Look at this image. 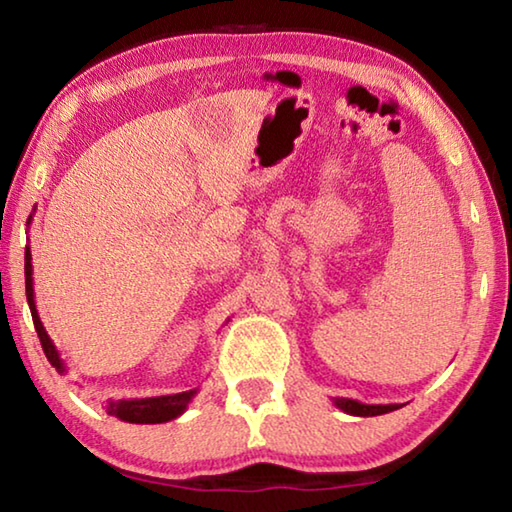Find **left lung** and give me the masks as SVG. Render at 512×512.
<instances>
[{
    "label": "left lung",
    "mask_w": 512,
    "mask_h": 512,
    "mask_svg": "<svg viewBox=\"0 0 512 512\" xmlns=\"http://www.w3.org/2000/svg\"><path fill=\"white\" fill-rule=\"evenodd\" d=\"M334 406L343 413L359 415V418H372V415H384L402 409V404H363L357 400H348V397H336Z\"/></svg>",
    "instance_id": "left-lung-1"
}]
</instances>
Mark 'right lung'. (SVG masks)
<instances>
[{
    "instance_id": "obj_1",
    "label": "right lung",
    "mask_w": 512,
    "mask_h": 512,
    "mask_svg": "<svg viewBox=\"0 0 512 512\" xmlns=\"http://www.w3.org/2000/svg\"><path fill=\"white\" fill-rule=\"evenodd\" d=\"M31 223V216L29 221ZM24 280H27V300H29V309L33 316V325H36L38 339L42 343V350H45L47 359L51 366H54L60 375H65L67 366L63 357H60L58 348L54 341L49 339L45 325L38 316L36 309V298H33V266H31V248L27 246L24 250ZM198 393V388H192V391L185 393H176V395H160V397H142V400H108L106 402V411L108 415H115V418L124 420V422H133V424H160V422H169L178 415H183L187 411L189 402L194 400V395Z\"/></svg>"
}]
</instances>
